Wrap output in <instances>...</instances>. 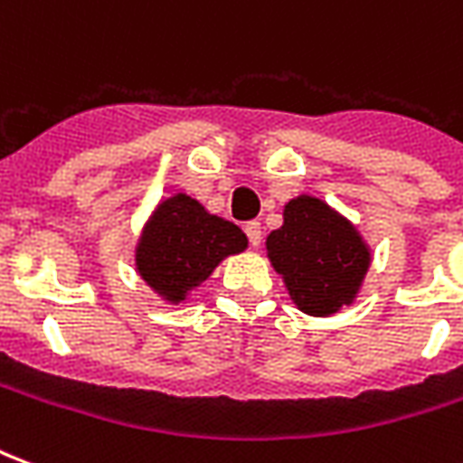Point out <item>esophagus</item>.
Segmentation results:
<instances>
[{
	"instance_id": "34e87169",
	"label": "esophagus",
	"mask_w": 463,
	"mask_h": 463,
	"mask_svg": "<svg viewBox=\"0 0 463 463\" xmlns=\"http://www.w3.org/2000/svg\"><path fill=\"white\" fill-rule=\"evenodd\" d=\"M245 235H248V242H250L252 248H258L262 241V228H260V222L258 221H250V222H245Z\"/></svg>"
}]
</instances>
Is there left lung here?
Masks as SVG:
<instances>
[{
  "label": "left lung",
  "mask_w": 463,
  "mask_h": 463,
  "mask_svg": "<svg viewBox=\"0 0 463 463\" xmlns=\"http://www.w3.org/2000/svg\"><path fill=\"white\" fill-rule=\"evenodd\" d=\"M268 252L298 307L320 317L349 305L369 268L354 228L310 195L285 205V222L270 232Z\"/></svg>",
  "instance_id": "obj_1"
}]
</instances>
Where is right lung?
Segmentation results:
<instances>
[{
    "label": "right lung",
    "mask_w": 463,
    "mask_h": 463,
    "mask_svg": "<svg viewBox=\"0 0 463 463\" xmlns=\"http://www.w3.org/2000/svg\"><path fill=\"white\" fill-rule=\"evenodd\" d=\"M245 245L248 238L238 225L205 213L201 203L181 193L153 213L136 262L153 290L181 302L185 292L211 278L222 258L245 250Z\"/></svg>",
    "instance_id": "right-lung-1"
}]
</instances>
